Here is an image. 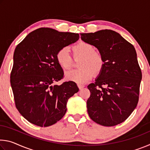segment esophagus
I'll return each mask as SVG.
<instances>
[{"mask_svg":"<svg viewBox=\"0 0 150 150\" xmlns=\"http://www.w3.org/2000/svg\"><path fill=\"white\" fill-rule=\"evenodd\" d=\"M77 85H78V87H79V89H81V88H83L85 87V85H81V84H78Z\"/></svg>","mask_w":150,"mask_h":150,"instance_id":"esophagus-1","label":"esophagus"}]
</instances>
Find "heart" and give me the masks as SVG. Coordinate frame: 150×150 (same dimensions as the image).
Listing matches in <instances>:
<instances>
[{"label":"heart","mask_w":150,"mask_h":150,"mask_svg":"<svg viewBox=\"0 0 150 150\" xmlns=\"http://www.w3.org/2000/svg\"><path fill=\"white\" fill-rule=\"evenodd\" d=\"M75 56H81L78 69L65 73L66 79L85 83L93 78L94 74L99 75L105 67V59L100 52L95 51L93 45L85 42H81L73 47ZM58 64L63 69H69L72 65V58L69 48L64 47L58 50L56 54Z\"/></svg>","instance_id":"heart-1"}]
</instances>
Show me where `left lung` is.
Wrapping results in <instances>:
<instances>
[{"instance_id": "1", "label": "left lung", "mask_w": 150, "mask_h": 150, "mask_svg": "<svg viewBox=\"0 0 150 150\" xmlns=\"http://www.w3.org/2000/svg\"><path fill=\"white\" fill-rule=\"evenodd\" d=\"M81 40L103 55L105 67L95 82L87 86L88 114L96 123L113 126L123 122L139 100L142 71L132 44L115 31L102 30L81 34Z\"/></svg>"}]
</instances>
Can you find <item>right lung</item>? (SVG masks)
Wrapping results in <instances>:
<instances>
[{"label": "right lung", "mask_w": 150, "mask_h": 150, "mask_svg": "<svg viewBox=\"0 0 150 150\" xmlns=\"http://www.w3.org/2000/svg\"><path fill=\"white\" fill-rule=\"evenodd\" d=\"M79 38V34L40 28L16 46L11 84L16 108L30 123L40 127L55 124L66 113L68 99L79 91L73 81L54 85L63 78L57 52Z\"/></svg>", "instance_id": "1"}]
</instances>
